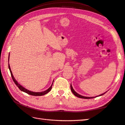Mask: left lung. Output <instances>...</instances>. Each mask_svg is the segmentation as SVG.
<instances>
[{
    "instance_id": "obj_1",
    "label": "left lung",
    "mask_w": 125,
    "mask_h": 125,
    "mask_svg": "<svg viewBox=\"0 0 125 125\" xmlns=\"http://www.w3.org/2000/svg\"><path fill=\"white\" fill-rule=\"evenodd\" d=\"M70 87H71V91H72V92H73V94L74 95H75V96H76V97H78V98H83V99H91V98H95V97H99V96H101V95H104V94L106 93V92H105V93H103V94H100V95H98V96H96V97H84V96H82V95H81L79 94H78L77 93H76V92H75V91H74V89H73V86H72L71 84V85H70Z\"/></svg>"
}]
</instances>
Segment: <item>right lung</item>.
<instances>
[{
	"instance_id": "add662e5",
	"label": "right lung",
	"mask_w": 125,
	"mask_h": 125,
	"mask_svg": "<svg viewBox=\"0 0 125 125\" xmlns=\"http://www.w3.org/2000/svg\"><path fill=\"white\" fill-rule=\"evenodd\" d=\"M10 55V54H9ZM9 70H10V72L11 73V77H12V78L13 81H14V82L15 84H16V86H17V87L20 89V90L22 92H25L26 93L30 95H34V96H41V95H45V94L48 93L50 91V90L52 89V83H53V82H52V84L51 85V86H50L49 88H48L47 90H46L45 91H43V92H32V91H30L29 90H28V89H26L24 88V87H23L22 86H21V85L18 82H17V81L15 79V78L14 76H13V75L12 73V72H11V69H10V65L9 64Z\"/></svg>"
}]
</instances>
